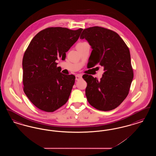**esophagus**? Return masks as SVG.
<instances>
[{"mask_svg": "<svg viewBox=\"0 0 156 156\" xmlns=\"http://www.w3.org/2000/svg\"><path fill=\"white\" fill-rule=\"evenodd\" d=\"M81 78L82 76L81 75H76L75 76V80H76V81H78V80H81Z\"/></svg>", "mask_w": 156, "mask_h": 156, "instance_id": "34e87169", "label": "esophagus"}]
</instances>
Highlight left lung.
<instances>
[{
    "instance_id": "obj_1",
    "label": "left lung",
    "mask_w": 156,
    "mask_h": 156,
    "mask_svg": "<svg viewBox=\"0 0 156 156\" xmlns=\"http://www.w3.org/2000/svg\"><path fill=\"white\" fill-rule=\"evenodd\" d=\"M91 46V60L104 67L101 80L89 75L85 95L89 104L102 111L116 108L125 99L133 78L129 49L116 32L95 26L83 30L80 36Z\"/></svg>"
}]
</instances>
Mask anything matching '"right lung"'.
Returning a JSON list of instances; mask_svg holds the SVG:
<instances>
[{"label": "right lung", "mask_w": 156, "mask_h": 156, "mask_svg": "<svg viewBox=\"0 0 156 156\" xmlns=\"http://www.w3.org/2000/svg\"><path fill=\"white\" fill-rule=\"evenodd\" d=\"M82 29L49 27L31 41L23 58L24 92L39 109L52 112L67 102L75 83L74 75L60 73L55 62L64 58Z\"/></svg>", "instance_id": "obj_1"}]
</instances>
